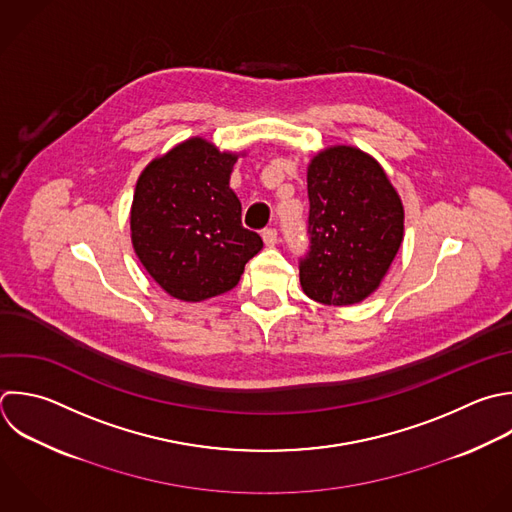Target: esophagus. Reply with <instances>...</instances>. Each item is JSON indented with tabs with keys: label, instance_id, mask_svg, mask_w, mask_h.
Returning <instances> with one entry per match:
<instances>
[{
	"label": "esophagus",
	"instance_id": "1",
	"mask_svg": "<svg viewBox=\"0 0 512 512\" xmlns=\"http://www.w3.org/2000/svg\"><path fill=\"white\" fill-rule=\"evenodd\" d=\"M262 240H264V244L266 246H276L278 244V232L274 230V228H266L264 232H262Z\"/></svg>",
	"mask_w": 512,
	"mask_h": 512
}]
</instances>
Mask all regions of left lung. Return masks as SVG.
<instances>
[{
  "mask_svg": "<svg viewBox=\"0 0 512 512\" xmlns=\"http://www.w3.org/2000/svg\"><path fill=\"white\" fill-rule=\"evenodd\" d=\"M310 252L300 260L308 298L350 306L384 280L404 238L402 200L384 168L354 146H330L308 164Z\"/></svg>",
  "mask_w": 512,
  "mask_h": 512,
  "instance_id": "left-lung-1",
  "label": "left lung"
}]
</instances>
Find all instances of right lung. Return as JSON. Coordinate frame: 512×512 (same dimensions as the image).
<instances>
[{
	"instance_id": "right-lung-1",
	"label": "right lung",
	"mask_w": 512,
	"mask_h": 512,
	"mask_svg": "<svg viewBox=\"0 0 512 512\" xmlns=\"http://www.w3.org/2000/svg\"><path fill=\"white\" fill-rule=\"evenodd\" d=\"M238 156L194 136L154 158L138 178L132 246L172 298L202 302L232 290L264 246L242 226V204L230 188Z\"/></svg>"
}]
</instances>
